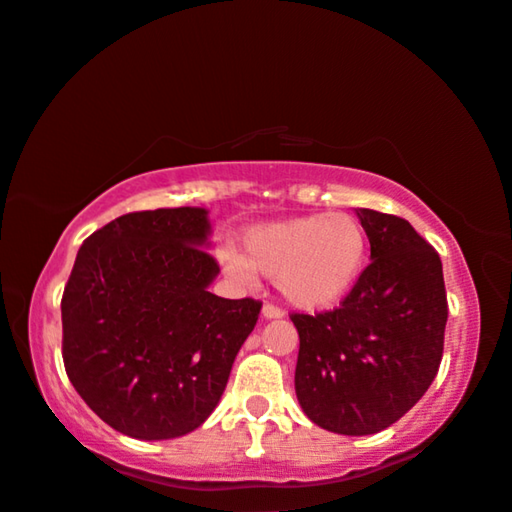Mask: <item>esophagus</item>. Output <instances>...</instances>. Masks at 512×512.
<instances>
[{"label": "esophagus", "instance_id": "1", "mask_svg": "<svg viewBox=\"0 0 512 512\" xmlns=\"http://www.w3.org/2000/svg\"><path fill=\"white\" fill-rule=\"evenodd\" d=\"M262 315H264L266 320H278V318H283L285 311H283V308L273 306V304H264V308H262Z\"/></svg>", "mask_w": 512, "mask_h": 512}]
</instances>
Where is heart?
I'll list each match as a JSON object with an SVG mask.
<instances>
[{"label": "heart", "mask_w": 512, "mask_h": 512, "mask_svg": "<svg viewBox=\"0 0 512 512\" xmlns=\"http://www.w3.org/2000/svg\"><path fill=\"white\" fill-rule=\"evenodd\" d=\"M369 234L352 213H313L262 222L241 236L239 253L222 250L220 262L234 278L250 271L276 278L292 306L320 311L338 304L362 278Z\"/></svg>", "instance_id": "b5f03b06"}]
</instances>
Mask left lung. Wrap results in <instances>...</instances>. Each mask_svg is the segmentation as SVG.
I'll return each instance as SVG.
<instances>
[{"label":"left lung","instance_id":"8db88e82","mask_svg":"<svg viewBox=\"0 0 512 512\" xmlns=\"http://www.w3.org/2000/svg\"><path fill=\"white\" fill-rule=\"evenodd\" d=\"M371 264L334 311L290 315L299 331L297 399L318 427L378 434L436 378L448 297L441 257L408 220L357 208Z\"/></svg>","mask_w":512,"mask_h":512}]
</instances>
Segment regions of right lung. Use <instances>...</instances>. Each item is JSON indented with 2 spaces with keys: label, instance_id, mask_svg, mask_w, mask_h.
I'll return each mask as SVG.
<instances>
[{
  "label": "right lung",
  "instance_id": "right-lung-1",
  "mask_svg": "<svg viewBox=\"0 0 512 512\" xmlns=\"http://www.w3.org/2000/svg\"><path fill=\"white\" fill-rule=\"evenodd\" d=\"M206 208L127 213L83 241L62 294V359L120 434L167 441L206 422L255 329V299L208 292Z\"/></svg>",
  "mask_w": 512,
  "mask_h": 512
}]
</instances>
